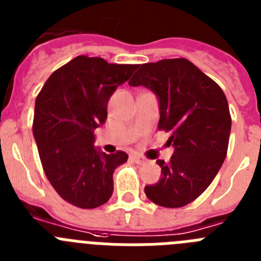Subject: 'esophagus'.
I'll list each match as a JSON object with an SVG mask.
<instances>
[{"label":"esophagus","mask_w":261,"mask_h":261,"mask_svg":"<svg viewBox=\"0 0 261 261\" xmlns=\"http://www.w3.org/2000/svg\"><path fill=\"white\" fill-rule=\"evenodd\" d=\"M130 159H132L133 162L137 163V165H142V163L146 162V161H145V159L142 158V156L137 155V154H133V155H130Z\"/></svg>","instance_id":"1"}]
</instances>
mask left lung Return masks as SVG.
I'll list each match as a JSON object with an SVG mask.
<instances>
[{
  "label": "left lung",
  "instance_id": "1",
  "mask_svg": "<svg viewBox=\"0 0 261 261\" xmlns=\"http://www.w3.org/2000/svg\"><path fill=\"white\" fill-rule=\"evenodd\" d=\"M129 86L155 94L158 128L171 132L174 154L158 159L162 177L145 186L147 199L165 208H180L204 192L226 158L231 117L221 87L186 59L142 64Z\"/></svg>",
  "mask_w": 261,
  "mask_h": 261
}]
</instances>
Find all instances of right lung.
I'll use <instances>...</instances> for the list:
<instances>
[{
	"instance_id": "add662e5",
	"label": "right lung",
	"mask_w": 261,
	"mask_h": 261,
	"mask_svg": "<svg viewBox=\"0 0 261 261\" xmlns=\"http://www.w3.org/2000/svg\"><path fill=\"white\" fill-rule=\"evenodd\" d=\"M137 68L78 56L53 71L36 98L32 132L41 165L56 192L74 206L98 208L112 196V175L128 154L103 153L94 146V130L107 119L111 95Z\"/></svg>"
}]
</instances>
